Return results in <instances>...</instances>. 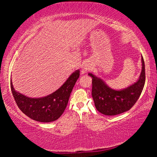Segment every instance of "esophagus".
<instances>
[{"mask_svg":"<svg viewBox=\"0 0 157 157\" xmlns=\"http://www.w3.org/2000/svg\"><path fill=\"white\" fill-rule=\"evenodd\" d=\"M91 68V64H90V63H86V64H85L84 66L83 70H84V71H89Z\"/></svg>","mask_w":157,"mask_h":157,"instance_id":"esophagus-1","label":"esophagus"}]
</instances>
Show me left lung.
<instances>
[{"mask_svg": "<svg viewBox=\"0 0 157 157\" xmlns=\"http://www.w3.org/2000/svg\"><path fill=\"white\" fill-rule=\"evenodd\" d=\"M142 71L139 79L134 84L121 91L109 87L102 79L91 73L92 97L95 108L104 115L115 116L129 110L140 97L145 82V62L141 57Z\"/></svg>", "mask_w": 157, "mask_h": 157, "instance_id": "8db88e82", "label": "left lung"}]
</instances>
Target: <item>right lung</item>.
Listing matches in <instances>:
<instances>
[{"instance_id": "obj_1", "label": "right lung", "mask_w": 157, "mask_h": 157, "mask_svg": "<svg viewBox=\"0 0 157 157\" xmlns=\"http://www.w3.org/2000/svg\"><path fill=\"white\" fill-rule=\"evenodd\" d=\"M79 77L76 71L56 91L41 98H30L17 92L10 82V86L15 102L22 112L33 120L50 123L57 120L63 113L74 86Z\"/></svg>"}]
</instances>
